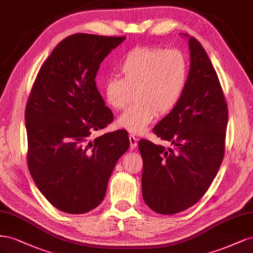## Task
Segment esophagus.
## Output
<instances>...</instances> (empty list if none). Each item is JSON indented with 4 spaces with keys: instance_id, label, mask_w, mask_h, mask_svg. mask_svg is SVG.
<instances>
[{
    "instance_id": "obj_1",
    "label": "esophagus",
    "mask_w": 253,
    "mask_h": 253,
    "mask_svg": "<svg viewBox=\"0 0 253 253\" xmlns=\"http://www.w3.org/2000/svg\"><path fill=\"white\" fill-rule=\"evenodd\" d=\"M129 142H130V148L134 149L136 147V144H138V139L133 134H129Z\"/></svg>"
}]
</instances>
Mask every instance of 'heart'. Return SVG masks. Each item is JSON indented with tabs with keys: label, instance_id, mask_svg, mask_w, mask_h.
<instances>
[{
	"label": "heart",
	"instance_id": "obj_1",
	"mask_svg": "<svg viewBox=\"0 0 253 253\" xmlns=\"http://www.w3.org/2000/svg\"><path fill=\"white\" fill-rule=\"evenodd\" d=\"M122 77L112 76L104 84L107 105L121 110L132 97L135 102L117 120V126L134 134L144 132L157 115L177 107L189 78V61L178 48L143 46L126 53L119 62Z\"/></svg>",
	"mask_w": 253,
	"mask_h": 253
}]
</instances>
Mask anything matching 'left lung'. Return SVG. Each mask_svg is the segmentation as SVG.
Instances as JSON below:
<instances>
[{
	"label": "left lung",
	"instance_id": "1",
	"mask_svg": "<svg viewBox=\"0 0 253 253\" xmlns=\"http://www.w3.org/2000/svg\"><path fill=\"white\" fill-rule=\"evenodd\" d=\"M191 68L177 107L153 131L167 149L142 139V194L151 210L171 215L204 196L225 156L228 106L217 74L200 42L189 39Z\"/></svg>",
	"mask_w": 253,
	"mask_h": 253
}]
</instances>
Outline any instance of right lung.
<instances>
[{"instance_id":"1","label":"right lung","mask_w":253,"mask_h":253,"mask_svg":"<svg viewBox=\"0 0 253 253\" xmlns=\"http://www.w3.org/2000/svg\"><path fill=\"white\" fill-rule=\"evenodd\" d=\"M125 36L74 34L42 64L25 108L27 165L49 204L83 214L102 203L108 180L129 148L123 130L90 140L113 114L97 90L99 64Z\"/></svg>"}]
</instances>
